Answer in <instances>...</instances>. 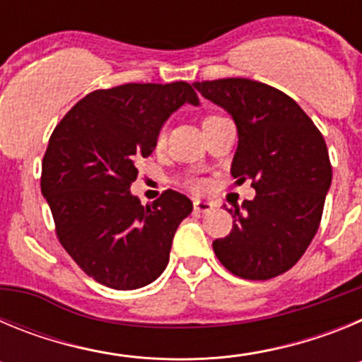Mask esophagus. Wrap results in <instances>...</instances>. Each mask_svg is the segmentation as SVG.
Masks as SVG:
<instances>
[{
  "mask_svg": "<svg viewBox=\"0 0 362 362\" xmlns=\"http://www.w3.org/2000/svg\"><path fill=\"white\" fill-rule=\"evenodd\" d=\"M214 209H216V204H214L212 201H201V199L194 201V210L199 214H209L212 212Z\"/></svg>",
  "mask_w": 362,
  "mask_h": 362,
  "instance_id": "esophagus-1",
  "label": "esophagus"
}]
</instances>
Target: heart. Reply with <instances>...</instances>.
<instances>
[{
    "label": "heart",
    "mask_w": 362,
    "mask_h": 362,
    "mask_svg": "<svg viewBox=\"0 0 362 362\" xmlns=\"http://www.w3.org/2000/svg\"><path fill=\"white\" fill-rule=\"evenodd\" d=\"M210 117H214V116H209V117H206V119H210ZM206 119H204V121H206ZM161 141H163V134H161V136H159V143H161ZM196 188H197V190H203V188H204V181H197Z\"/></svg>",
    "instance_id": "1"
}]
</instances>
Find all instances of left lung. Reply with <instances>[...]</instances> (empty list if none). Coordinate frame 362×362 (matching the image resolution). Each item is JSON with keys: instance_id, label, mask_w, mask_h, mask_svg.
I'll return each instance as SVG.
<instances>
[{"instance_id": "left-lung-1", "label": "left lung", "mask_w": 362, "mask_h": 362, "mask_svg": "<svg viewBox=\"0 0 362 362\" xmlns=\"http://www.w3.org/2000/svg\"><path fill=\"white\" fill-rule=\"evenodd\" d=\"M238 127L232 175L252 179L255 197L233 204L232 232L214 241L221 264L264 281L293 267L317 233L332 165L325 137L290 95L264 83L226 78L194 83Z\"/></svg>"}]
</instances>
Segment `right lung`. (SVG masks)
<instances>
[{"label":"right lung","mask_w":362,"mask_h":362,"mask_svg":"<svg viewBox=\"0 0 362 362\" xmlns=\"http://www.w3.org/2000/svg\"><path fill=\"white\" fill-rule=\"evenodd\" d=\"M185 103L199 105L185 81L94 90L50 136L41 194L57 239L86 276L108 288L136 290L158 279L179 223L194 209L175 190L146 206L130 192L136 161L148 158L165 121Z\"/></svg>","instance_id":"1"}]
</instances>
